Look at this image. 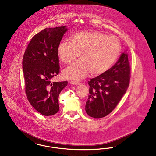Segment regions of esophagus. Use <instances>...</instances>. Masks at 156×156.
Segmentation results:
<instances>
[{"label": "esophagus", "mask_w": 156, "mask_h": 156, "mask_svg": "<svg viewBox=\"0 0 156 156\" xmlns=\"http://www.w3.org/2000/svg\"><path fill=\"white\" fill-rule=\"evenodd\" d=\"M70 83L73 85H80L81 83L79 81H70Z\"/></svg>", "instance_id": "34e87169"}]
</instances>
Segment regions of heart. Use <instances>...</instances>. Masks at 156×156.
<instances>
[{
	"label": "heart",
	"instance_id": "obj_1",
	"mask_svg": "<svg viewBox=\"0 0 156 156\" xmlns=\"http://www.w3.org/2000/svg\"><path fill=\"white\" fill-rule=\"evenodd\" d=\"M121 46L115 37L100 32H80L71 37V41H63L57 48L60 61L72 63L80 55L81 60L65 68L64 75L73 80H80L90 72L99 75L107 71L115 63Z\"/></svg>",
	"mask_w": 156,
	"mask_h": 156
}]
</instances>
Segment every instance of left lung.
Segmentation results:
<instances>
[{"label":"left lung","instance_id":"obj_1","mask_svg":"<svg viewBox=\"0 0 156 156\" xmlns=\"http://www.w3.org/2000/svg\"><path fill=\"white\" fill-rule=\"evenodd\" d=\"M130 74L128 55L124 52L107 71L91 79L88 82L90 89L85 105L87 114L100 119L111 113L127 91Z\"/></svg>","mask_w":156,"mask_h":156}]
</instances>
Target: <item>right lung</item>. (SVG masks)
<instances>
[{
	"label": "right lung",
	"mask_w": 156,
	"mask_h": 156,
	"mask_svg": "<svg viewBox=\"0 0 156 156\" xmlns=\"http://www.w3.org/2000/svg\"><path fill=\"white\" fill-rule=\"evenodd\" d=\"M67 30L65 26L44 29L32 38L23 57L27 98L45 116L59 111V95L68 85L67 81L52 83V79L59 73L57 48Z\"/></svg>",
	"instance_id": "obj_1"
}]
</instances>
